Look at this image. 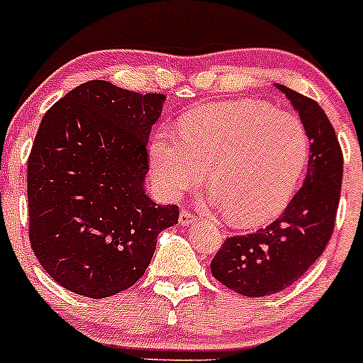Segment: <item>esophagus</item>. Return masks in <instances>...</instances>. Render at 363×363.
I'll return each mask as SVG.
<instances>
[{
  "label": "esophagus",
  "instance_id": "34e87169",
  "mask_svg": "<svg viewBox=\"0 0 363 363\" xmlns=\"http://www.w3.org/2000/svg\"><path fill=\"white\" fill-rule=\"evenodd\" d=\"M198 222V216L194 213H191L189 210H182L181 215H179V223L181 225H189V223H194Z\"/></svg>",
  "mask_w": 363,
  "mask_h": 363
}]
</instances>
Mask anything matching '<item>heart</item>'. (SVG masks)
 <instances>
[{
    "label": "heart",
    "mask_w": 363,
    "mask_h": 363,
    "mask_svg": "<svg viewBox=\"0 0 363 363\" xmlns=\"http://www.w3.org/2000/svg\"><path fill=\"white\" fill-rule=\"evenodd\" d=\"M179 135L160 133L150 148L158 186L169 198H181L210 170L211 201L240 227L285 210L311 150L297 116L252 99L201 107L182 121Z\"/></svg>",
    "instance_id": "heart-1"
}]
</instances>
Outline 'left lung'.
I'll return each instance as SVG.
<instances>
[{
    "label": "left lung",
    "mask_w": 363,
    "mask_h": 363,
    "mask_svg": "<svg viewBox=\"0 0 363 363\" xmlns=\"http://www.w3.org/2000/svg\"><path fill=\"white\" fill-rule=\"evenodd\" d=\"M298 111L311 141L303 186L280 218L247 235L227 237L211 274L245 297L278 294L318 261L335 230L343 179V152L326 112L306 95L277 85Z\"/></svg>",
    "instance_id": "obj_1"
}]
</instances>
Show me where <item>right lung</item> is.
Masks as SVG:
<instances>
[{
    "label": "right lung",
    "mask_w": 363,
    "mask_h": 363,
    "mask_svg": "<svg viewBox=\"0 0 363 363\" xmlns=\"http://www.w3.org/2000/svg\"><path fill=\"white\" fill-rule=\"evenodd\" d=\"M164 101L91 80L40 121L27 162L28 239L66 290L90 298L128 290L147 272L158 234L177 223V205H157L143 187Z\"/></svg>",
    "instance_id": "obj_1"
}]
</instances>
